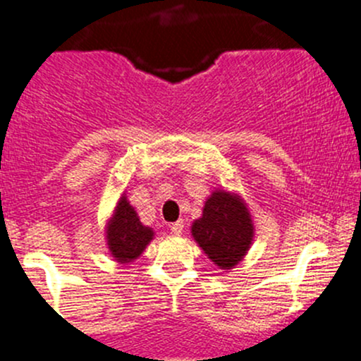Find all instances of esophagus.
Segmentation results:
<instances>
[{
    "label": "esophagus",
    "instance_id": "1",
    "mask_svg": "<svg viewBox=\"0 0 361 361\" xmlns=\"http://www.w3.org/2000/svg\"><path fill=\"white\" fill-rule=\"evenodd\" d=\"M171 232H173V234H176V235H180L181 232H183V221H174L173 225H171Z\"/></svg>",
    "mask_w": 361,
    "mask_h": 361
}]
</instances>
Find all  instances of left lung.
<instances>
[{"instance_id":"1","label":"left lung","mask_w":361,"mask_h":361,"mask_svg":"<svg viewBox=\"0 0 361 361\" xmlns=\"http://www.w3.org/2000/svg\"><path fill=\"white\" fill-rule=\"evenodd\" d=\"M192 238L206 257L224 271L234 269L248 253L255 238L251 213L235 192H211L202 207V216L192 224Z\"/></svg>"}]
</instances>
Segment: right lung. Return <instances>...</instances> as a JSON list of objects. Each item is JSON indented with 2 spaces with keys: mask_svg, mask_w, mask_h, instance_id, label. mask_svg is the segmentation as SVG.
Wrapping results in <instances>:
<instances>
[{
  "mask_svg": "<svg viewBox=\"0 0 361 361\" xmlns=\"http://www.w3.org/2000/svg\"><path fill=\"white\" fill-rule=\"evenodd\" d=\"M106 245L113 260L118 264H129L141 257L150 245L155 232L140 221V216L127 201L126 194L116 202L110 220L106 221Z\"/></svg>",
  "mask_w": 361,
  "mask_h": 361,
  "instance_id": "1",
  "label": "right lung"
}]
</instances>
